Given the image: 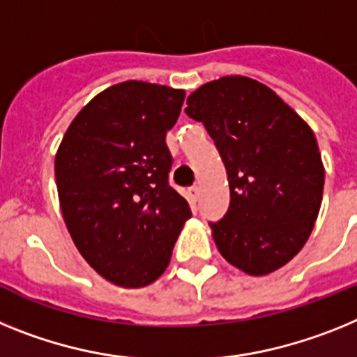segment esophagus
I'll list each match as a JSON object with an SVG mask.
<instances>
[{
  "label": "esophagus",
  "mask_w": 357,
  "mask_h": 357,
  "mask_svg": "<svg viewBox=\"0 0 357 357\" xmlns=\"http://www.w3.org/2000/svg\"><path fill=\"white\" fill-rule=\"evenodd\" d=\"M188 192H190V197H192V199H194V201L199 199V196H201V188H199V187H192Z\"/></svg>",
  "instance_id": "esophagus-1"
}]
</instances>
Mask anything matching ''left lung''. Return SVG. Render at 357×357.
<instances>
[{
    "label": "left lung",
    "instance_id": "1",
    "mask_svg": "<svg viewBox=\"0 0 357 357\" xmlns=\"http://www.w3.org/2000/svg\"><path fill=\"white\" fill-rule=\"evenodd\" d=\"M185 111L204 123L230 183V208L210 222L217 250L252 277L277 271L307 243L320 212L314 132L271 88L243 75L199 86Z\"/></svg>",
    "mask_w": 357,
    "mask_h": 357
}]
</instances>
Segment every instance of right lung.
<instances>
[{
    "mask_svg": "<svg viewBox=\"0 0 357 357\" xmlns=\"http://www.w3.org/2000/svg\"><path fill=\"white\" fill-rule=\"evenodd\" d=\"M185 89L126 80L93 97L55 154L64 222L80 255L105 280L145 287L165 273L187 199L169 185L165 135Z\"/></svg>",
    "mask_w": 357,
    "mask_h": 357,
    "instance_id": "add662e5",
    "label": "right lung"
}]
</instances>
